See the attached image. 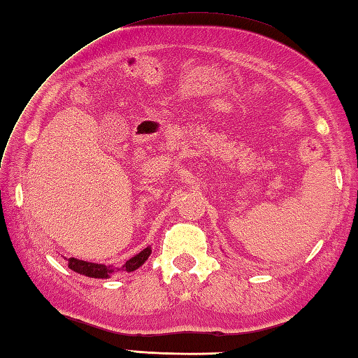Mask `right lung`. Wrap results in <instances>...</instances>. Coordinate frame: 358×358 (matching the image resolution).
Returning a JSON list of instances; mask_svg holds the SVG:
<instances>
[{
	"label": "right lung",
	"mask_w": 358,
	"mask_h": 358,
	"mask_svg": "<svg viewBox=\"0 0 358 358\" xmlns=\"http://www.w3.org/2000/svg\"><path fill=\"white\" fill-rule=\"evenodd\" d=\"M150 252H152L150 248L143 249L140 254H136L135 257L131 258V260H127L124 263L123 269L127 271V272H132L135 269H138L140 266H143L144 262L148 260ZM69 268L75 272L83 273V275L92 277V278H108V277H110V273L113 272L110 266L90 263V262H83V260H77V258H69Z\"/></svg>",
	"instance_id": "right-lung-1"
}]
</instances>
